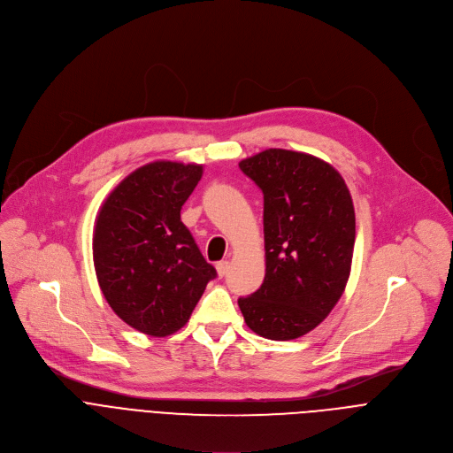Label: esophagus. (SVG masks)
Masks as SVG:
<instances>
[{"label": "esophagus", "mask_w": 453, "mask_h": 453, "mask_svg": "<svg viewBox=\"0 0 453 453\" xmlns=\"http://www.w3.org/2000/svg\"><path fill=\"white\" fill-rule=\"evenodd\" d=\"M229 267H231L229 262H219V264H217V273H219V276L224 278V276L227 274V271H229Z\"/></svg>", "instance_id": "34e87169"}]
</instances>
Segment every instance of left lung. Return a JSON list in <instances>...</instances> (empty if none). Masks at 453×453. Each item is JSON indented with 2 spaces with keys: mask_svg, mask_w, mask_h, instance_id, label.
<instances>
[{
  "mask_svg": "<svg viewBox=\"0 0 453 453\" xmlns=\"http://www.w3.org/2000/svg\"><path fill=\"white\" fill-rule=\"evenodd\" d=\"M264 191L265 280L238 306L271 341L303 337L341 299L355 245V210L342 175L315 156L269 149L240 161Z\"/></svg>",
  "mask_w": 453,
  "mask_h": 453,
  "instance_id": "left-lung-1",
  "label": "left lung"
}]
</instances>
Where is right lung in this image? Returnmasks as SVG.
I'll list each match as a JSON object with an SVG mask.
<instances>
[{"label": "right lung", "mask_w": 453, "mask_h": 453, "mask_svg": "<svg viewBox=\"0 0 453 453\" xmlns=\"http://www.w3.org/2000/svg\"><path fill=\"white\" fill-rule=\"evenodd\" d=\"M203 165L154 161L127 175L102 204L93 262L112 311L134 330H180L217 271L180 222Z\"/></svg>", "instance_id": "add662e5"}]
</instances>
